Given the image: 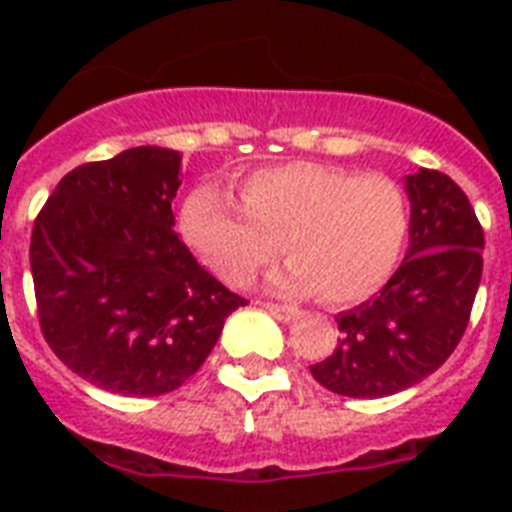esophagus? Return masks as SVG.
Listing matches in <instances>:
<instances>
[{"label": "esophagus", "instance_id": "1", "mask_svg": "<svg viewBox=\"0 0 512 512\" xmlns=\"http://www.w3.org/2000/svg\"><path fill=\"white\" fill-rule=\"evenodd\" d=\"M263 308L271 316H276L279 321H295L297 316H300V311L297 308H292V305H279V303H263Z\"/></svg>", "mask_w": 512, "mask_h": 512}]
</instances>
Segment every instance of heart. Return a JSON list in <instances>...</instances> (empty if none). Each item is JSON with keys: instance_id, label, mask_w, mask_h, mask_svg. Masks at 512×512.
Instances as JSON below:
<instances>
[{"instance_id": "b5f03b06", "label": "heart", "mask_w": 512, "mask_h": 512, "mask_svg": "<svg viewBox=\"0 0 512 512\" xmlns=\"http://www.w3.org/2000/svg\"><path fill=\"white\" fill-rule=\"evenodd\" d=\"M183 231L223 281L244 287L284 255L276 284L321 303L366 300L396 271L409 233L404 191L385 175L316 162L257 170L241 183V204L217 185L185 199Z\"/></svg>"}]
</instances>
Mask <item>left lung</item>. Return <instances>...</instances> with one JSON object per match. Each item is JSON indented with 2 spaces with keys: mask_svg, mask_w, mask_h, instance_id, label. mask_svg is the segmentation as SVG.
<instances>
[{
  "mask_svg": "<svg viewBox=\"0 0 512 512\" xmlns=\"http://www.w3.org/2000/svg\"><path fill=\"white\" fill-rule=\"evenodd\" d=\"M409 249L380 295L337 316L332 356L316 382L350 398H382L433 374L452 356L484 271V228L468 196L438 170L406 175Z\"/></svg>",
  "mask_w": 512,
  "mask_h": 512,
  "instance_id": "8db88e82",
  "label": "left lung"
}]
</instances>
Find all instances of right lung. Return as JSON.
<instances>
[{"mask_svg":"<svg viewBox=\"0 0 512 512\" xmlns=\"http://www.w3.org/2000/svg\"><path fill=\"white\" fill-rule=\"evenodd\" d=\"M180 154L138 146L68 172L31 231L39 327L63 364L122 396H162L199 372L233 295L175 233Z\"/></svg>","mask_w":512,"mask_h":512,"instance_id":"1","label":"right lung"}]
</instances>
